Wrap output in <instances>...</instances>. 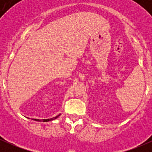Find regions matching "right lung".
Returning a JSON list of instances; mask_svg holds the SVG:
<instances>
[{"label": "right lung", "mask_w": 152, "mask_h": 152, "mask_svg": "<svg viewBox=\"0 0 152 152\" xmlns=\"http://www.w3.org/2000/svg\"><path fill=\"white\" fill-rule=\"evenodd\" d=\"M60 115V114L59 115H58L57 116H56V117H53V118H50V119H44V120H42V121L43 122H48V121H53V120H54V119H56V118H57L58 117H59V116ZM35 121H41L40 120H39V119H34Z\"/></svg>", "instance_id": "add662e5"}]
</instances>
